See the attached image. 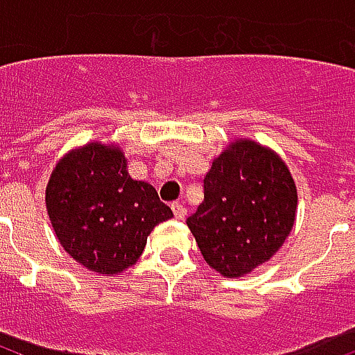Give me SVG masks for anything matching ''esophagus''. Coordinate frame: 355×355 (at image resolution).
Wrapping results in <instances>:
<instances>
[{"label": "esophagus", "instance_id": "1", "mask_svg": "<svg viewBox=\"0 0 355 355\" xmlns=\"http://www.w3.org/2000/svg\"><path fill=\"white\" fill-rule=\"evenodd\" d=\"M171 210H173V214H175V219H178V221H182L184 217H186V214H188L186 206H182L180 202H173Z\"/></svg>", "mask_w": 355, "mask_h": 355}]
</instances>
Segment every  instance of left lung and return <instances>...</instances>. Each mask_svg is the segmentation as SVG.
<instances>
[{"mask_svg": "<svg viewBox=\"0 0 355 355\" xmlns=\"http://www.w3.org/2000/svg\"><path fill=\"white\" fill-rule=\"evenodd\" d=\"M205 200L188 217L206 263L237 278L265 263L295 225L297 188L272 150L234 141L205 177Z\"/></svg>", "mask_w": 355, "mask_h": 355, "instance_id": "left-lung-1", "label": "left lung"}]
</instances>
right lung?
<instances>
[{
    "instance_id": "right-lung-1",
    "label": "right lung",
    "mask_w": 355,
    "mask_h": 355,
    "mask_svg": "<svg viewBox=\"0 0 355 355\" xmlns=\"http://www.w3.org/2000/svg\"><path fill=\"white\" fill-rule=\"evenodd\" d=\"M46 205L64 250L99 275L136 263L153 228L173 217L150 184L130 178L121 150L103 144H88L58 162Z\"/></svg>"
}]
</instances>
